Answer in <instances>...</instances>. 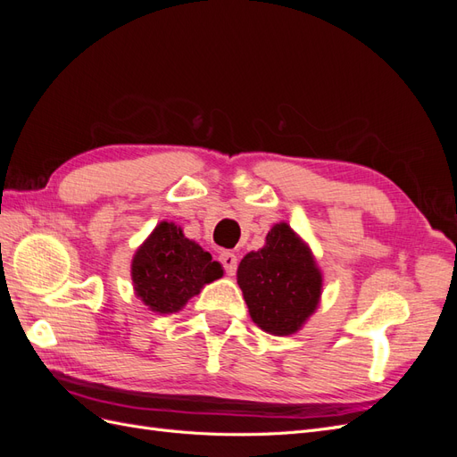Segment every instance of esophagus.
Segmentation results:
<instances>
[{"label":"esophagus","instance_id":"esophagus-1","mask_svg":"<svg viewBox=\"0 0 457 457\" xmlns=\"http://www.w3.org/2000/svg\"><path fill=\"white\" fill-rule=\"evenodd\" d=\"M219 261H220V265L225 267L227 274H230V276H232L234 272H237V267H238V257L234 255L232 252H220Z\"/></svg>","mask_w":457,"mask_h":457}]
</instances>
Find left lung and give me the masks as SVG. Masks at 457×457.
Wrapping results in <instances>:
<instances>
[{
  "mask_svg": "<svg viewBox=\"0 0 457 457\" xmlns=\"http://www.w3.org/2000/svg\"><path fill=\"white\" fill-rule=\"evenodd\" d=\"M238 286L252 320L272 336H292L316 311L322 272L311 247L287 223L274 225L265 245L250 252L238 267Z\"/></svg>",
  "mask_w": 457,
  "mask_h": 457,
  "instance_id": "obj_1",
  "label": "left lung"
}]
</instances>
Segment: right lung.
I'll list each match as a JSON object with an SVG mask.
<instances>
[{"label":"right lung","instance_id":"right-lung-1","mask_svg":"<svg viewBox=\"0 0 457 457\" xmlns=\"http://www.w3.org/2000/svg\"><path fill=\"white\" fill-rule=\"evenodd\" d=\"M220 276V262L168 220L152 230L131 261L135 295L158 314L181 311L190 297Z\"/></svg>","mask_w":457,"mask_h":457}]
</instances>
